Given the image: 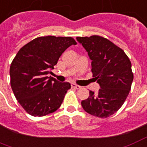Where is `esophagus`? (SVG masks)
I'll return each instance as SVG.
<instances>
[{"label":"esophagus","mask_w":147,"mask_h":147,"mask_svg":"<svg viewBox=\"0 0 147 147\" xmlns=\"http://www.w3.org/2000/svg\"><path fill=\"white\" fill-rule=\"evenodd\" d=\"M71 88H76V89H79V88H81V86H78V85H76V84L75 83H72L71 84Z\"/></svg>","instance_id":"34e87169"}]
</instances>
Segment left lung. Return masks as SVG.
<instances>
[{"instance_id":"8db88e82","label":"left lung","mask_w":147,"mask_h":147,"mask_svg":"<svg viewBox=\"0 0 147 147\" xmlns=\"http://www.w3.org/2000/svg\"><path fill=\"white\" fill-rule=\"evenodd\" d=\"M92 60V72L100 88L97 94L82 101L86 113L107 118L116 113L126 101L131 89L133 73L131 61L123 49L109 39L99 36L77 37Z\"/></svg>"}]
</instances>
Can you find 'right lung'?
<instances>
[{
    "instance_id": "right-lung-1",
    "label": "right lung",
    "mask_w": 147,
    "mask_h": 147,
    "mask_svg": "<svg viewBox=\"0 0 147 147\" xmlns=\"http://www.w3.org/2000/svg\"><path fill=\"white\" fill-rule=\"evenodd\" d=\"M76 44L71 37H38L17 53L10 67L11 86L28 113L44 116L61 106L71 85L59 82L47 75L51 73L61 54Z\"/></svg>"
}]
</instances>
